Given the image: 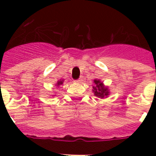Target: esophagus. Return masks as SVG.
<instances>
[{"mask_svg": "<svg viewBox=\"0 0 156 156\" xmlns=\"http://www.w3.org/2000/svg\"><path fill=\"white\" fill-rule=\"evenodd\" d=\"M76 81V83H81L83 81V80H82V78H80L79 80H75Z\"/></svg>", "mask_w": 156, "mask_h": 156, "instance_id": "34e87169", "label": "esophagus"}]
</instances>
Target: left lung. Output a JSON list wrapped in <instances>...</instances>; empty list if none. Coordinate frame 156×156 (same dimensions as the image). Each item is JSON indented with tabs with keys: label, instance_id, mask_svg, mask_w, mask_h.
I'll use <instances>...</instances> for the list:
<instances>
[{
	"label": "left lung",
	"instance_id": "left-lung-1",
	"mask_svg": "<svg viewBox=\"0 0 156 156\" xmlns=\"http://www.w3.org/2000/svg\"><path fill=\"white\" fill-rule=\"evenodd\" d=\"M94 86H93V92L96 97L104 98L109 94L108 87H105L102 82H101L99 80H94Z\"/></svg>",
	"mask_w": 156,
	"mask_h": 156
}]
</instances>
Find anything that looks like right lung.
Listing matches in <instances>:
<instances>
[{
    "label": "right lung",
    "instance_id": "obj_1",
    "mask_svg": "<svg viewBox=\"0 0 156 156\" xmlns=\"http://www.w3.org/2000/svg\"><path fill=\"white\" fill-rule=\"evenodd\" d=\"M63 82H64V80H58L57 82V83H56V86H60V85H62V84H63Z\"/></svg>",
    "mask_w": 156,
    "mask_h": 156
}]
</instances>
